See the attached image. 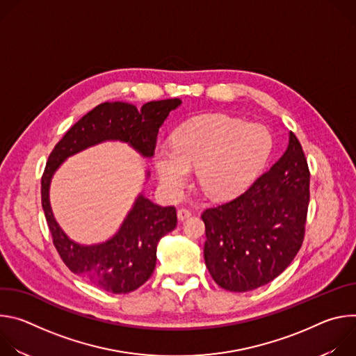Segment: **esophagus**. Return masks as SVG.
<instances>
[{
  "mask_svg": "<svg viewBox=\"0 0 356 356\" xmlns=\"http://www.w3.org/2000/svg\"><path fill=\"white\" fill-rule=\"evenodd\" d=\"M188 217H191V211H190V210H187V209H180V210H177V218H179L180 221H183V220H186V218H188Z\"/></svg>",
  "mask_w": 356,
  "mask_h": 356,
  "instance_id": "obj_1",
  "label": "esophagus"
}]
</instances>
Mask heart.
<instances>
[{
  "mask_svg": "<svg viewBox=\"0 0 356 356\" xmlns=\"http://www.w3.org/2000/svg\"><path fill=\"white\" fill-rule=\"evenodd\" d=\"M272 149V138L258 124L228 117H207L180 127L170 145L155 147L158 179L170 195H179L197 169L200 188L213 198H231L255 179Z\"/></svg>",
  "mask_w": 356,
  "mask_h": 356,
  "instance_id": "b5f03b06",
  "label": "heart"
}]
</instances>
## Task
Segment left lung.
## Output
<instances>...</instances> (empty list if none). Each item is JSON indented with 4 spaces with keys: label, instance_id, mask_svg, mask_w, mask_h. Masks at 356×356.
Masks as SVG:
<instances>
[{
    "label": "left lung",
    "instance_id": "left-lung-1",
    "mask_svg": "<svg viewBox=\"0 0 356 356\" xmlns=\"http://www.w3.org/2000/svg\"><path fill=\"white\" fill-rule=\"evenodd\" d=\"M310 172L296 135L283 156L246 191L209 209L204 261L214 282L249 291L276 279L296 258L304 239Z\"/></svg>",
    "mask_w": 356,
    "mask_h": 356
}]
</instances>
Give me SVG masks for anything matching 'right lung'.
<instances>
[{"label":"right lung","mask_w":356,"mask_h":356,"mask_svg":"<svg viewBox=\"0 0 356 356\" xmlns=\"http://www.w3.org/2000/svg\"><path fill=\"white\" fill-rule=\"evenodd\" d=\"M181 99L134 104L103 103L77 121L50 154L42 176V207L54 243L66 266L77 276L106 291L121 294L140 287L155 270L156 246L177 224L175 207H162L145 197L134 201L118 231L104 242L83 245L73 241L56 221L50 206V183L66 159L108 140L128 143L142 158L154 156L159 128ZM150 173L146 172V180Z\"/></svg>","instance_id":"add662e5"}]
</instances>
